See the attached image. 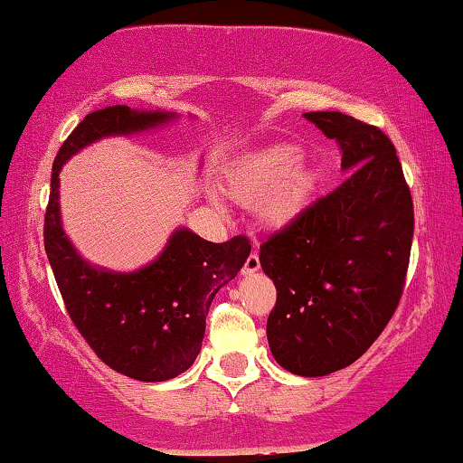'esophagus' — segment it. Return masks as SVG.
<instances>
[{
  "mask_svg": "<svg viewBox=\"0 0 463 463\" xmlns=\"http://www.w3.org/2000/svg\"><path fill=\"white\" fill-rule=\"evenodd\" d=\"M260 269V259H259V254L256 252H252L246 259V262H244V269H241V275H252V272H256Z\"/></svg>",
  "mask_w": 463,
  "mask_h": 463,
  "instance_id": "obj_1",
  "label": "esophagus"
}]
</instances>
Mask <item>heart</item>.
I'll use <instances>...</instances> for the list:
<instances>
[{"label": "heart", "instance_id": "obj_1", "mask_svg": "<svg viewBox=\"0 0 463 463\" xmlns=\"http://www.w3.org/2000/svg\"><path fill=\"white\" fill-rule=\"evenodd\" d=\"M301 149L289 143L248 154L225 182V193L241 204L259 203V217L269 227H285L298 217L314 193L316 176L298 168Z\"/></svg>", "mask_w": 463, "mask_h": 463}]
</instances>
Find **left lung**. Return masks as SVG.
Masks as SVG:
<instances>
[{"instance_id": "1", "label": "left lung", "mask_w": 463, "mask_h": 463, "mask_svg": "<svg viewBox=\"0 0 463 463\" xmlns=\"http://www.w3.org/2000/svg\"><path fill=\"white\" fill-rule=\"evenodd\" d=\"M338 143L343 184L307 204L260 246L277 287L267 322L272 357L322 377L357 361L396 312L411 262L414 207L396 147L343 112H306Z\"/></svg>"}]
</instances>
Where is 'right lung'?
<instances>
[{
	"label": "right lung",
	"instance_id": "1",
	"mask_svg": "<svg viewBox=\"0 0 463 463\" xmlns=\"http://www.w3.org/2000/svg\"><path fill=\"white\" fill-rule=\"evenodd\" d=\"M170 112L109 106L88 115L63 141L52 162L44 213V250L65 309L83 340L110 369L139 382L172 380L201 353L204 317L215 293L238 275L250 240L213 244L188 230L172 233L157 260L135 272L88 264L67 240L59 219V172L81 147L106 135L162 125Z\"/></svg>",
	"mask_w": 463,
	"mask_h": 463
}]
</instances>
